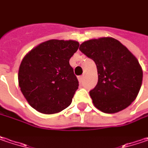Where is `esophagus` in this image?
<instances>
[{"label":"esophagus","mask_w":148,"mask_h":148,"mask_svg":"<svg viewBox=\"0 0 148 148\" xmlns=\"http://www.w3.org/2000/svg\"><path fill=\"white\" fill-rule=\"evenodd\" d=\"M78 80H79V82H80V83H82V82H83V76L78 77Z\"/></svg>","instance_id":"1"}]
</instances>
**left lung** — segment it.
I'll list each match as a JSON object with an SVG mask.
<instances>
[{
    "mask_svg": "<svg viewBox=\"0 0 148 148\" xmlns=\"http://www.w3.org/2000/svg\"><path fill=\"white\" fill-rule=\"evenodd\" d=\"M79 49L97 65L98 82L90 91L95 107L116 113L130 106L143 82V69L135 56L112 37L86 41Z\"/></svg>",
    "mask_w": 148,
    "mask_h": 148,
    "instance_id": "8db88e82",
    "label": "left lung"
}]
</instances>
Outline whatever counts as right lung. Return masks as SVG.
I'll use <instances>...</instances> for the list:
<instances>
[{
	"label": "right lung",
	"instance_id": "add662e5",
	"mask_svg": "<svg viewBox=\"0 0 148 148\" xmlns=\"http://www.w3.org/2000/svg\"><path fill=\"white\" fill-rule=\"evenodd\" d=\"M78 47V41L54 39L39 44L24 56L19 67V86L37 112L54 114L71 105L79 84L69 61Z\"/></svg>",
	"mask_w": 148,
	"mask_h": 148
}]
</instances>
